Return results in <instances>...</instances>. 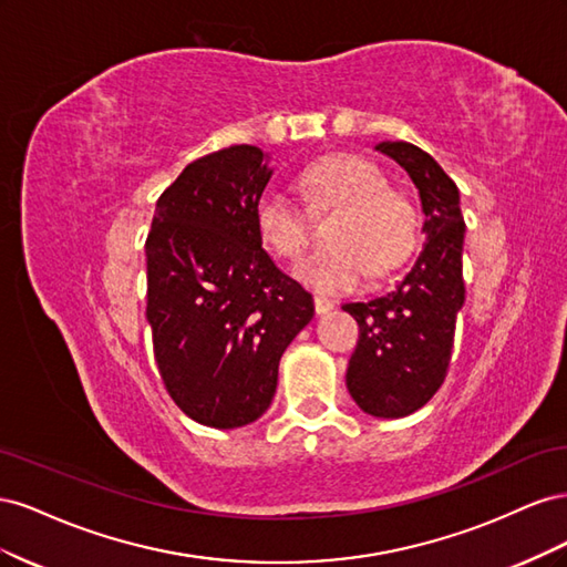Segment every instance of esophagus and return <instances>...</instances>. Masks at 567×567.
Segmentation results:
<instances>
[{"instance_id": "34e87169", "label": "esophagus", "mask_w": 567, "mask_h": 567, "mask_svg": "<svg viewBox=\"0 0 567 567\" xmlns=\"http://www.w3.org/2000/svg\"><path fill=\"white\" fill-rule=\"evenodd\" d=\"M333 307H336L333 300L323 298V296H315V310H317V315H329Z\"/></svg>"}]
</instances>
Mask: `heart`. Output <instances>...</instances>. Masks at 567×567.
<instances>
[{
    "label": "heart",
    "mask_w": 567,
    "mask_h": 567,
    "mask_svg": "<svg viewBox=\"0 0 567 567\" xmlns=\"http://www.w3.org/2000/svg\"><path fill=\"white\" fill-rule=\"evenodd\" d=\"M298 184L312 203L333 208L326 227L329 246L296 265V277L319 293H342L371 271L400 267L416 244V210L400 188L385 186L381 167L352 153H331L307 165ZM255 229L284 260L307 246V225L298 205L279 192L255 203Z\"/></svg>",
    "instance_id": "b5f03b06"
}]
</instances>
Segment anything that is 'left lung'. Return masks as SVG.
<instances>
[{
	"mask_svg": "<svg viewBox=\"0 0 567 567\" xmlns=\"http://www.w3.org/2000/svg\"><path fill=\"white\" fill-rule=\"evenodd\" d=\"M419 188L425 244L388 293L342 310L359 323L346 383L357 406L375 419L414 414L447 375L463 288V215L458 188L433 156L409 142H381Z\"/></svg>",
	"mask_w": 567,
	"mask_h": 567,
	"instance_id": "obj_1",
	"label": "left lung"
}]
</instances>
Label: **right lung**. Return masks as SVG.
Instances as JSON below:
<instances>
[{"label":"right lung","mask_w":567,"mask_h":567,"mask_svg":"<svg viewBox=\"0 0 567 567\" xmlns=\"http://www.w3.org/2000/svg\"><path fill=\"white\" fill-rule=\"evenodd\" d=\"M267 161L241 144L188 163L146 238V319L163 383L188 419L219 431L265 414L284 350L315 317L312 296L271 262L255 229Z\"/></svg>","instance_id":"add662e5"}]
</instances>
